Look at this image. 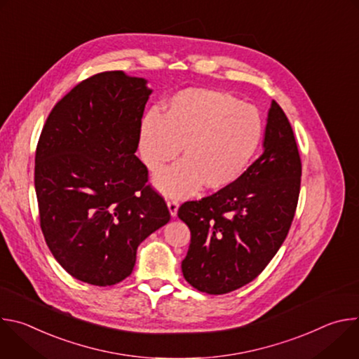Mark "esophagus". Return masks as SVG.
Returning a JSON list of instances; mask_svg holds the SVG:
<instances>
[{"mask_svg":"<svg viewBox=\"0 0 359 359\" xmlns=\"http://www.w3.org/2000/svg\"><path fill=\"white\" fill-rule=\"evenodd\" d=\"M168 209L170 212V216L172 217H176L177 216V209H179V203L172 200V201H168Z\"/></svg>","mask_w":359,"mask_h":359,"instance_id":"obj_1","label":"esophagus"}]
</instances>
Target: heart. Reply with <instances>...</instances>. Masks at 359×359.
<instances>
[{
    "label": "heart",
    "instance_id": "1",
    "mask_svg": "<svg viewBox=\"0 0 359 359\" xmlns=\"http://www.w3.org/2000/svg\"><path fill=\"white\" fill-rule=\"evenodd\" d=\"M259 109L233 95L186 89L176 93L162 116L147 112L140 123V158L150 172L161 170L180 151L183 161L155 176L166 196L182 197L201 184L222 190L247 169L263 139Z\"/></svg>",
    "mask_w": 359,
    "mask_h": 359
}]
</instances>
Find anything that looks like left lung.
<instances>
[{
  "instance_id": "obj_1",
  "label": "left lung",
  "mask_w": 359,
  "mask_h": 359,
  "mask_svg": "<svg viewBox=\"0 0 359 359\" xmlns=\"http://www.w3.org/2000/svg\"><path fill=\"white\" fill-rule=\"evenodd\" d=\"M299 184L294 132L273 100L262 156L230 186L186 201L177 212L191 233L182 262L186 281L208 294H226L252 281L288 234Z\"/></svg>"
}]
</instances>
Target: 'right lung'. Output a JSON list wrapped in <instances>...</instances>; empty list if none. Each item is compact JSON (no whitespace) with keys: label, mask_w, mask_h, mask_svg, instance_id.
<instances>
[{"label":"right lung","mask_w":359,"mask_h":359,"mask_svg":"<svg viewBox=\"0 0 359 359\" xmlns=\"http://www.w3.org/2000/svg\"><path fill=\"white\" fill-rule=\"evenodd\" d=\"M144 78L108 71L78 83L50 111L35 153L41 229L55 260L79 281L130 276L139 244L170 220L135 155Z\"/></svg>","instance_id":"obj_1"}]
</instances>
